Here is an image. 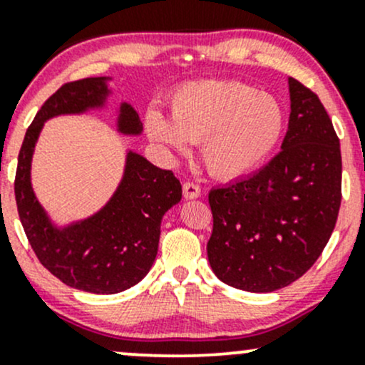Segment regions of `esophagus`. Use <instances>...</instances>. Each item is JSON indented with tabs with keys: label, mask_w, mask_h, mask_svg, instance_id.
I'll list each match as a JSON object with an SVG mask.
<instances>
[{
	"label": "esophagus",
	"mask_w": 365,
	"mask_h": 365,
	"mask_svg": "<svg viewBox=\"0 0 365 365\" xmlns=\"http://www.w3.org/2000/svg\"><path fill=\"white\" fill-rule=\"evenodd\" d=\"M182 195L186 200H195V198H200L202 191H200V187L197 186V184L184 182L182 184Z\"/></svg>",
	"instance_id": "obj_1"
}]
</instances>
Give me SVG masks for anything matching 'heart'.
Masks as SVG:
<instances>
[{"instance_id":"b5f03b06","label":"heart","mask_w":365,"mask_h":365,"mask_svg":"<svg viewBox=\"0 0 365 365\" xmlns=\"http://www.w3.org/2000/svg\"><path fill=\"white\" fill-rule=\"evenodd\" d=\"M146 130L175 151L203 144V162L221 179L249 175L275 151L285 130V113L272 93L240 81H202L174 93L170 121L151 111Z\"/></svg>"}]
</instances>
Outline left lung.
Returning <instances> with one entry per match:
<instances>
[{"label": "left lung", "mask_w": 365, "mask_h": 365, "mask_svg": "<svg viewBox=\"0 0 365 365\" xmlns=\"http://www.w3.org/2000/svg\"><path fill=\"white\" fill-rule=\"evenodd\" d=\"M289 96L282 151L256 174L209 193L210 268L240 291L273 292L303 277L338 219L339 139L312 90L289 78Z\"/></svg>", "instance_id": "1"}]
</instances>
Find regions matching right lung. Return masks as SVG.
I'll return each mask as SVG.
<instances>
[{"label": "right lung", "mask_w": 365, "mask_h": 365, "mask_svg": "<svg viewBox=\"0 0 365 365\" xmlns=\"http://www.w3.org/2000/svg\"><path fill=\"white\" fill-rule=\"evenodd\" d=\"M109 81V76H99L62 85L27 128L15 174L19 217L38 259L66 285L92 294L127 291L148 275L158 252L162 217L182 197L181 182L170 170L128 150L118 187L96 214L57 226L43 209L31 182V163L43 125L56 116L104 109L113 93ZM116 130L123 135L143 134L132 104L120 103Z\"/></svg>", "instance_id": "add662e5"}]
</instances>
